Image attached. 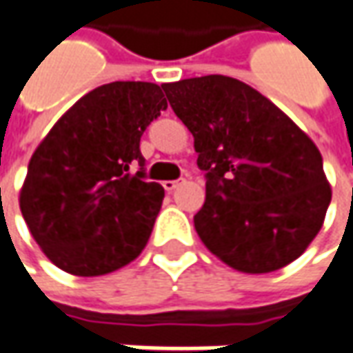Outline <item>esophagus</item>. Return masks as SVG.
Listing matches in <instances>:
<instances>
[{
	"instance_id": "obj_1",
	"label": "esophagus",
	"mask_w": 353,
	"mask_h": 353,
	"mask_svg": "<svg viewBox=\"0 0 353 353\" xmlns=\"http://www.w3.org/2000/svg\"><path fill=\"white\" fill-rule=\"evenodd\" d=\"M181 183H183V179H166V181L162 183V187L166 189L168 193H172V191H174L177 185H181Z\"/></svg>"
}]
</instances>
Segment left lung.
Instances as JSON below:
<instances>
[{
    "label": "left lung",
    "instance_id": "left-lung-1",
    "mask_svg": "<svg viewBox=\"0 0 353 353\" xmlns=\"http://www.w3.org/2000/svg\"><path fill=\"white\" fill-rule=\"evenodd\" d=\"M162 88L207 172V199L193 218L205 247L245 274L296 261L323 228L332 196L317 145L267 96L232 77Z\"/></svg>",
    "mask_w": 353,
    "mask_h": 353
}]
</instances>
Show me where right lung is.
Instances as JSON below:
<instances>
[{
    "mask_svg": "<svg viewBox=\"0 0 353 353\" xmlns=\"http://www.w3.org/2000/svg\"><path fill=\"white\" fill-rule=\"evenodd\" d=\"M166 108L154 83L116 81L79 98L36 146L19 207L57 268L102 276L141 255L164 189L131 164H145L143 131Z\"/></svg>",
    "mask_w": 353,
    "mask_h": 353,
    "instance_id": "1",
    "label": "right lung"
}]
</instances>
